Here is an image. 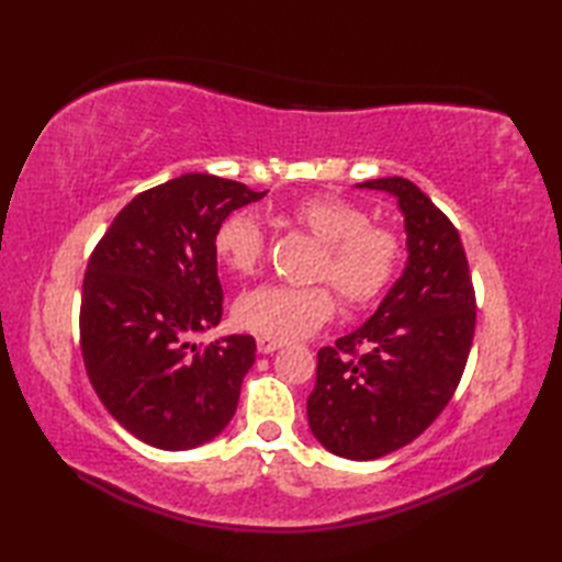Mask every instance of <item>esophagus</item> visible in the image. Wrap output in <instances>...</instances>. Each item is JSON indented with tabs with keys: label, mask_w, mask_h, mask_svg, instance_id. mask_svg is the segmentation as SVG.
I'll use <instances>...</instances> for the list:
<instances>
[{
	"label": "esophagus",
	"mask_w": 562,
	"mask_h": 562,
	"mask_svg": "<svg viewBox=\"0 0 562 562\" xmlns=\"http://www.w3.org/2000/svg\"><path fill=\"white\" fill-rule=\"evenodd\" d=\"M284 340H280V338H268V336H260L258 338V352H262V355H270V352H274V350H280V348H284Z\"/></svg>",
	"instance_id": "esophagus-1"
}]
</instances>
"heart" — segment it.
Returning a JSON list of instances; mask_svg holds the SVG:
<instances>
[{"mask_svg":"<svg viewBox=\"0 0 562 562\" xmlns=\"http://www.w3.org/2000/svg\"><path fill=\"white\" fill-rule=\"evenodd\" d=\"M288 220L324 241L316 274L330 280L345 302L369 306L384 296L403 262L401 236L372 224L364 207L338 195H308L288 210ZM214 254L234 274H254L266 256V232L250 212H234L214 234ZM336 312L328 284H262L234 306L236 324L268 338H300Z\"/></svg>","mask_w":562,"mask_h":562,"instance_id":"obj_1","label":"heart"}]
</instances>
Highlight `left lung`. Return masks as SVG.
<instances>
[{"instance_id": "left-lung-1", "label": "left lung", "mask_w": 562, "mask_h": 562, "mask_svg": "<svg viewBox=\"0 0 562 562\" xmlns=\"http://www.w3.org/2000/svg\"><path fill=\"white\" fill-rule=\"evenodd\" d=\"M398 200L408 262L374 316L318 350L308 427L342 459L411 445L447 408L469 360L475 290L457 226L408 178L357 183Z\"/></svg>"}]
</instances>
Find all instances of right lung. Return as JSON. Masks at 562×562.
Returning <instances> with one entry per match:
<instances>
[{
  "label": "right lung",
  "instance_id": "1",
  "mask_svg": "<svg viewBox=\"0 0 562 562\" xmlns=\"http://www.w3.org/2000/svg\"><path fill=\"white\" fill-rule=\"evenodd\" d=\"M262 195L183 173L130 200L93 248L79 308L83 367L105 411L145 445L200 447L236 413L256 340L193 336L222 321L214 234Z\"/></svg>",
  "mask_w": 562,
  "mask_h": 562
}]
</instances>
